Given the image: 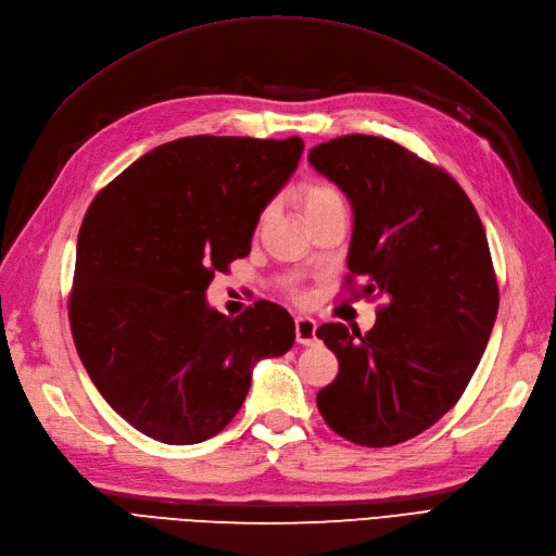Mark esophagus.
Wrapping results in <instances>:
<instances>
[{
  "label": "esophagus",
  "instance_id": "34e87169",
  "mask_svg": "<svg viewBox=\"0 0 556 556\" xmlns=\"http://www.w3.org/2000/svg\"><path fill=\"white\" fill-rule=\"evenodd\" d=\"M294 325H296V343H301V345H313V343L317 341V336H315L317 323H315L313 317L299 315Z\"/></svg>",
  "mask_w": 556,
  "mask_h": 556
}]
</instances>
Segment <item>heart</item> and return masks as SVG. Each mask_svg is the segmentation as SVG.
<instances>
[{"label": "heart", "mask_w": 556, "mask_h": 556, "mask_svg": "<svg viewBox=\"0 0 556 556\" xmlns=\"http://www.w3.org/2000/svg\"><path fill=\"white\" fill-rule=\"evenodd\" d=\"M301 201H304V208L308 213L313 208L331 204V201H341V194L325 182H311V185H306L304 192H301Z\"/></svg>", "instance_id": "1"}]
</instances>
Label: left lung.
Here are the masks:
<instances>
[{"instance_id":"8db88e82","label":"left lung","mask_w":556,"mask_h":556,"mask_svg":"<svg viewBox=\"0 0 556 556\" xmlns=\"http://www.w3.org/2000/svg\"><path fill=\"white\" fill-rule=\"evenodd\" d=\"M308 162L355 215V296L384 301L366 333L317 327L339 359L317 408L345 441L390 447L439 422L476 374L498 311L490 245L457 180L390 139L350 134L315 146Z\"/></svg>"}]
</instances>
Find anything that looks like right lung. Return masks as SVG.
Wrapping results in <instances>:
<instances>
[{"label": "right lung", "mask_w": 556, "mask_h": 556, "mask_svg": "<svg viewBox=\"0 0 556 556\" xmlns=\"http://www.w3.org/2000/svg\"><path fill=\"white\" fill-rule=\"evenodd\" d=\"M301 153L299 137H185L139 157L90 204L70 299L74 343L99 394L150 439L192 445L220 433L255 364L294 345L282 306L257 301L227 317L206 290L248 255Z\"/></svg>", "instance_id": "1"}]
</instances>
